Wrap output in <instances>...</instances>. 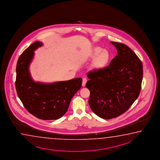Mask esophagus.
Listing matches in <instances>:
<instances>
[{"mask_svg":"<svg viewBox=\"0 0 160 160\" xmlns=\"http://www.w3.org/2000/svg\"><path fill=\"white\" fill-rule=\"evenodd\" d=\"M87 81V79L86 78H83V81H82V86H85V85H86V83Z\"/></svg>","mask_w":160,"mask_h":160,"instance_id":"1","label":"esophagus"}]
</instances>
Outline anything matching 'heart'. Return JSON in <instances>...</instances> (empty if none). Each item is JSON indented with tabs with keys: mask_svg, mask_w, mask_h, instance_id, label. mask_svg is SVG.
Segmentation results:
<instances>
[{
	"mask_svg": "<svg viewBox=\"0 0 160 160\" xmlns=\"http://www.w3.org/2000/svg\"><path fill=\"white\" fill-rule=\"evenodd\" d=\"M93 55L97 56L95 59L94 66L95 68L98 69L105 67L110 59V54L106 50H102V49L100 47L95 48L93 50Z\"/></svg>",
	"mask_w": 160,
	"mask_h": 160,
	"instance_id": "heart-1",
	"label": "heart"
}]
</instances>
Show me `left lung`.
Listing matches in <instances>:
<instances>
[{"mask_svg": "<svg viewBox=\"0 0 160 160\" xmlns=\"http://www.w3.org/2000/svg\"><path fill=\"white\" fill-rule=\"evenodd\" d=\"M118 55L105 68L89 71L86 87L88 103L98 117L110 119L127 111L138 98L143 78L142 63L124 43L111 42Z\"/></svg>", "mask_w": 160, "mask_h": 160, "instance_id": "obj_1", "label": "left lung"}]
</instances>
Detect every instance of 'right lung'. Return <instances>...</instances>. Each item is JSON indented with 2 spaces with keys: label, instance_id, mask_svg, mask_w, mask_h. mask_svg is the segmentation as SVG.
<instances>
[{
  "label": "right lung",
  "instance_id": "add662e5",
  "mask_svg": "<svg viewBox=\"0 0 160 160\" xmlns=\"http://www.w3.org/2000/svg\"><path fill=\"white\" fill-rule=\"evenodd\" d=\"M42 45V42L36 41L19 57L16 67L17 93L30 114L40 119H58L67 111L71 99L81 87L82 79L77 78L50 84L33 81L28 67L33 52Z\"/></svg>",
  "mask_w": 160,
  "mask_h": 160
}]
</instances>
